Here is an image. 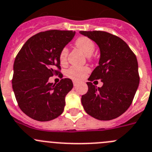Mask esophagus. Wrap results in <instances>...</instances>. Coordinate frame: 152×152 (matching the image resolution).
<instances>
[{
  "instance_id": "1",
  "label": "esophagus",
  "mask_w": 152,
  "mask_h": 152,
  "mask_svg": "<svg viewBox=\"0 0 152 152\" xmlns=\"http://www.w3.org/2000/svg\"><path fill=\"white\" fill-rule=\"evenodd\" d=\"M73 83H74V86H75V87H76V86L78 84V82L76 81V80H73Z\"/></svg>"
}]
</instances>
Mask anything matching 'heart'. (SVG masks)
I'll list each match as a JSON object with an SVG mask.
<instances>
[{
    "label": "heart",
    "instance_id": "1",
    "mask_svg": "<svg viewBox=\"0 0 152 152\" xmlns=\"http://www.w3.org/2000/svg\"><path fill=\"white\" fill-rule=\"evenodd\" d=\"M75 47L78 48L85 54L88 58L93 53L95 50V44L91 39L86 37H80L75 41ZM69 54V50L67 47L62 49L59 53V62L62 65L67 62V56ZM89 72L87 67H76L72 66L66 72V75L73 80H81L85 77L86 75Z\"/></svg>",
    "mask_w": 152,
    "mask_h": 152
}]
</instances>
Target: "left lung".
Returning a JSON list of instances; mask_svg holds the SVG:
<instances>
[{
  "label": "left lung",
  "mask_w": 152,
  "mask_h": 152,
  "mask_svg": "<svg viewBox=\"0 0 152 152\" xmlns=\"http://www.w3.org/2000/svg\"><path fill=\"white\" fill-rule=\"evenodd\" d=\"M80 33L95 41L100 50L99 65L92 72L87 84L88 91L81 96L83 108L100 121L115 119L130 106L140 83L136 56L121 38L106 31ZM102 88L91 81L99 80Z\"/></svg>",
  "instance_id": "left-lung-1"
}]
</instances>
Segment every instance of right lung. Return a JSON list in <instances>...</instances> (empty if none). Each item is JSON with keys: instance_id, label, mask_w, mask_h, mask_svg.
I'll return each instance as SVG.
<instances>
[{"instance_id": "obj_1", "label": "right lung", "mask_w": 152, "mask_h": 152, "mask_svg": "<svg viewBox=\"0 0 152 152\" xmlns=\"http://www.w3.org/2000/svg\"><path fill=\"white\" fill-rule=\"evenodd\" d=\"M75 34L72 31L59 30L37 33L18 53L13 64L12 90L20 109L31 118L49 121L63 112L65 96L73 83L69 78L57 84L48 80L61 74L59 53Z\"/></svg>"}]
</instances>
